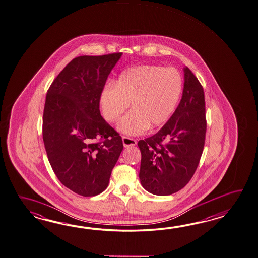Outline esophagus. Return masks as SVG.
Masks as SVG:
<instances>
[{
	"mask_svg": "<svg viewBox=\"0 0 258 258\" xmlns=\"http://www.w3.org/2000/svg\"><path fill=\"white\" fill-rule=\"evenodd\" d=\"M122 142H123V145H124L125 148L133 147V146H135V145L137 144V142H136L134 139L126 137V136H124V137L122 138Z\"/></svg>",
	"mask_w": 258,
	"mask_h": 258,
	"instance_id": "1",
	"label": "esophagus"
}]
</instances>
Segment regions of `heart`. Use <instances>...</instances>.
<instances>
[{
	"mask_svg": "<svg viewBox=\"0 0 258 258\" xmlns=\"http://www.w3.org/2000/svg\"><path fill=\"white\" fill-rule=\"evenodd\" d=\"M182 78L174 68L143 64L124 71L114 85L107 84L100 93L99 103L103 117L115 122L117 130L127 135H139L169 119L182 92Z\"/></svg>",
	"mask_w": 258,
	"mask_h": 258,
	"instance_id": "b5f03b06",
	"label": "heart"
}]
</instances>
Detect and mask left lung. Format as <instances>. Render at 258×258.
<instances>
[{
  "instance_id": "left-lung-1",
  "label": "left lung",
  "mask_w": 258,
  "mask_h": 258,
  "mask_svg": "<svg viewBox=\"0 0 258 258\" xmlns=\"http://www.w3.org/2000/svg\"><path fill=\"white\" fill-rule=\"evenodd\" d=\"M183 72L182 97L174 114L156 134L138 143L142 153L140 180L153 195H172L185 187L195 174L204 149V90L187 67Z\"/></svg>"
}]
</instances>
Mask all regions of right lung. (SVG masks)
Here are the masks:
<instances>
[{
  "label": "right lung",
  "instance_id": "add662e5",
  "mask_svg": "<svg viewBox=\"0 0 258 258\" xmlns=\"http://www.w3.org/2000/svg\"><path fill=\"white\" fill-rule=\"evenodd\" d=\"M122 52L75 58L46 95L42 135L52 170L67 188L95 196L107 188L123 143L99 109L100 93Z\"/></svg>",
  "mask_w": 258,
  "mask_h": 258
}]
</instances>
